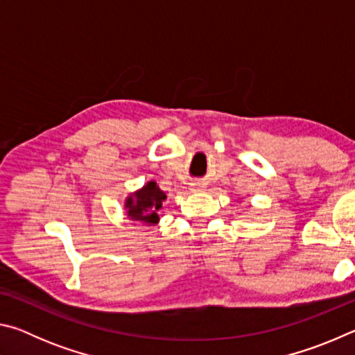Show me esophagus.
Listing matches in <instances>:
<instances>
[{
	"instance_id": "34e87169",
	"label": "esophagus",
	"mask_w": 355,
	"mask_h": 355,
	"mask_svg": "<svg viewBox=\"0 0 355 355\" xmlns=\"http://www.w3.org/2000/svg\"><path fill=\"white\" fill-rule=\"evenodd\" d=\"M205 183H202V182H194V183H191V192H203L205 191Z\"/></svg>"
}]
</instances>
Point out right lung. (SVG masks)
Here are the masks:
<instances>
[{
  "instance_id": "1",
  "label": "right lung",
  "mask_w": 355,
  "mask_h": 355,
  "mask_svg": "<svg viewBox=\"0 0 355 355\" xmlns=\"http://www.w3.org/2000/svg\"><path fill=\"white\" fill-rule=\"evenodd\" d=\"M166 192L159 189L156 182L150 180L141 189H137L125 199V213L133 222H142L146 225L158 224V211L163 208Z\"/></svg>"
}]
</instances>
